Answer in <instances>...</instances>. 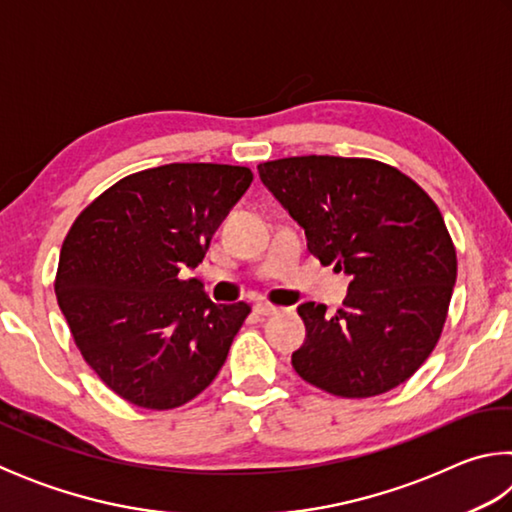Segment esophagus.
I'll return each mask as SVG.
<instances>
[{
	"label": "esophagus",
	"mask_w": 512,
	"mask_h": 512,
	"mask_svg": "<svg viewBox=\"0 0 512 512\" xmlns=\"http://www.w3.org/2000/svg\"><path fill=\"white\" fill-rule=\"evenodd\" d=\"M255 311L259 316H273V314H277V311H280V307L271 305V302H255Z\"/></svg>",
	"instance_id": "obj_1"
}]
</instances>
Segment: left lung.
Here are the masks:
<instances>
[{
    "mask_svg": "<svg viewBox=\"0 0 512 512\" xmlns=\"http://www.w3.org/2000/svg\"><path fill=\"white\" fill-rule=\"evenodd\" d=\"M259 178L305 230L320 264L350 275L336 314L298 307L307 339L298 375L339 397H375L404 384L443 334L456 248L438 205L391 164L300 155L259 164Z\"/></svg>",
    "mask_w": 512,
    "mask_h": 512,
    "instance_id": "obj_1",
    "label": "left lung"
}]
</instances>
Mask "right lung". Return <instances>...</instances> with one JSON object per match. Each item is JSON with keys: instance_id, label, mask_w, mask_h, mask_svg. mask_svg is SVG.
<instances>
[{"instance_id": "add662e5", "label": "right lung", "mask_w": 512, "mask_h": 512, "mask_svg": "<svg viewBox=\"0 0 512 512\" xmlns=\"http://www.w3.org/2000/svg\"><path fill=\"white\" fill-rule=\"evenodd\" d=\"M253 183L248 167L173 162L121 178L76 216L56 298L88 366L151 411L183 406L219 375L250 305H216L183 280Z\"/></svg>"}]
</instances>
